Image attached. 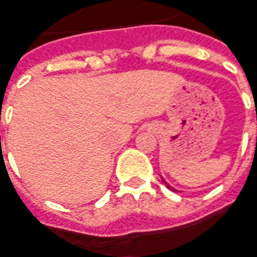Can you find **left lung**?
Masks as SVG:
<instances>
[{
  "label": "left lung",
  "mask_w": 257,
  "mask_h": 257,
  "mask_svg": "<svg viewBox=\"0 0 257 257\" xmlns=\"http://www.w3.org/2000/svg\"><path fill=\"white\" fill-rule=\"evenodd\" d=\"M163 182H164V184H166V186H167V188H168V189H171V191L175 192V189H174V188H172V186H170V185L167 184V182H166V181H164V179H163Z\"/></svg>",
  "instance_id": "left-lung-1"
}]
</instances>
